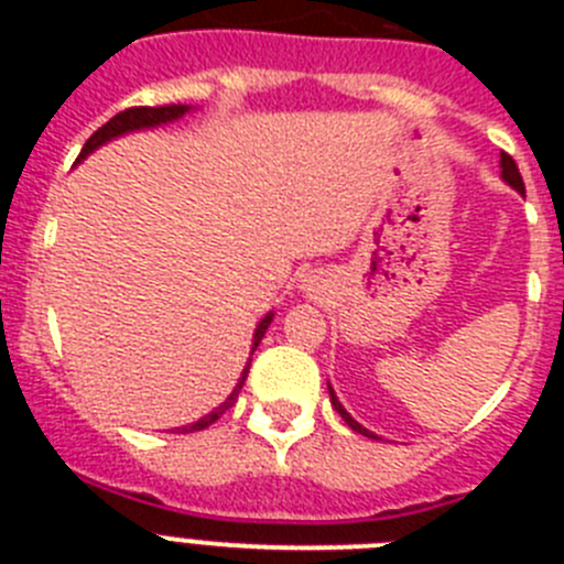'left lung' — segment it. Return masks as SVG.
Returning a JSON list of instances; mask_svg holds the SVG:
<instances>
[{
	"instance_id": "1",
	"label": "left lung",
	"mask_w": 564,
	"mask_h": 564,
	"mask_svg": "<svg viewBox=\"0 0 564 564\" xmlns=\"http://www.w3.org/2000/svg\"><path fill=\"white\" fill-rule=\"evenodd\" d=\"M500 166H502V181H506L508 186H511V188H517V192H520V194H525V183H522V174H520V169H517L514 158H511V154H506V152H502V154H500ZM327 390H330V387H327ZM330 403H333V410H336L338 415L344 417V423H347V426H350V430L361 432V435H367V437H376V435H372V432H367V430H364L361 423H358V421H352V417H350V412L344 410L341 403H338L336 392H333V390H330Z\"/></svg>"
}]
</instances>
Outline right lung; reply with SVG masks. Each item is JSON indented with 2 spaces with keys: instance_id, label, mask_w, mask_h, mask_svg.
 <instances>
[{
  "instance_id": "add662e5",
  "label": "right lung",
  "mask_w": 564,
  "mask_h": 564,
  "mask_svg": "<svg viewBox=\"0 0 564 564\" xmlns=\"http://www.w3.org/2000/svg\"><path fill=\"white\" fill-rule=\"evenodd\" d=\"M186 112H188L186 104H163V107H129V109H123V112H118V115H115V118H109V121L104 123V127H98L96 132L89 134V141L84 143L82 154H78V161H84V158H87V154L93 152V149H98V147H101V143L112 141V138H118V134L132 132V129H147V127H158V123L177 121V118H181V115H186ZM271 318H273V313H268V316L262 318V322H259L257 333H253V347H251V350H257V347H259V341H262V336H265L268 325H271ZM248 367H251V361H248ZM248 367H246V370H242V378H239V383H237V387H234L231 395H228V401L220 403V406H217V410H214L212 415L200 417V421L192 423V426H183V432H200V430H206V426H212V423L217 421V417H220V415H226V410H231L234 403H237L239 390H242V383H246Z\"/></svg>"
}]
</instances>
